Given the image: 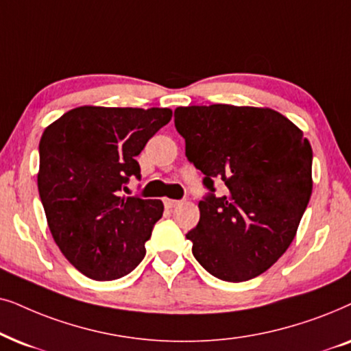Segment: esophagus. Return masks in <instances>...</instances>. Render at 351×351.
<instances>
[{"label": "esophagus", "mask_w": 351, "mask_h": 351, "mask_svg": "<svg viewBox=\"0 0 351 351\" xmlns=\"http://www.w3.org/2000/svg\"><path fill=\"white\" fill-rule=\"evenodd\" d=\"M163 204H165L167 208H175V207H178L181 202L180 200H173V199H163Z\"/></svg>", "instance_id": "esophagus-1"}]
</instances>
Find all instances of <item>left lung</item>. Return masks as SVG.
Listing matches in <instances>:
<instances>
[{
  "label": "left lung",
  "mask_w": 351,
  "mask_h": 351,
  "mask_svg": "<svg viewBox=\"0 0 351 351\" xmlns=\"http://www.w3.org/2000/svg\"><path fill=\"white\" fill-rule=\"evenodd\" d=\"M175 127L208 189L197 226L186 234L193 255L221 281L260 276L289 249L310 202V143L268 107H178ZM215 180L226 195H214Z\"/></svg>",
  "instance_id": "8db88e82"
}]
</instances>
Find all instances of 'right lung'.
Segmentation results:
<instances>
[{
	"label": "right lung",
	"mask_w": 351,
	"mask_h": 351,
	"mask_svg": "<svg viewBox=\"0 0 351 351\" xmlns=\"http://www.w3.org/2000/svg\"><path fill=\"white\" fill-rule=\"evenodd\" d=\"M170 119L160 107L83 106L45 130L40 199L56 244L85 276L119 279L146 255L163 204L121 191L132 176L141 180L136 156Z\"/></svg>",
	"instance_id": "add662e5"
}]
</instances>
